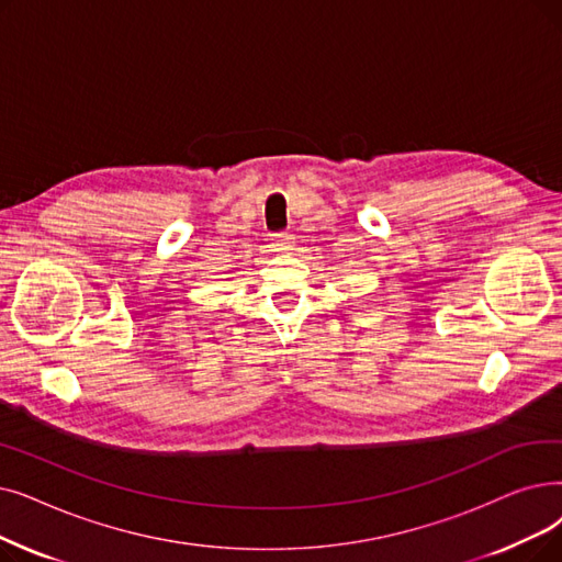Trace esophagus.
Wrapping results in <instances>:
<instances>
[{"label": "esophagus", "instance_id": "34e87169", "mask_svg": "<svg viewBox=\"0 0 562 562\" xmlns=\"http://www.w3.org/2000/svg\"><path fill=\"white\" fill-rule=\"evenodd\" d=\"M271 238H273V243H276V246H278V248H286V246H289V243H294V236H291V234H286V232L273 234Z\"/></svg>", "mask_w": 562, "mask_h": 562}]
</instances>
